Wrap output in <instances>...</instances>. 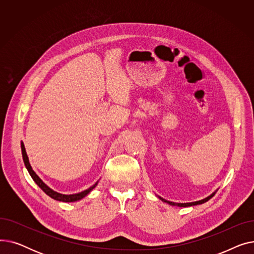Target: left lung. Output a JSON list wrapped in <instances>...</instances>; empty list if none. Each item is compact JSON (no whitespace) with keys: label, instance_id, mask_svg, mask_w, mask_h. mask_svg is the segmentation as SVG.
<instances>
[{"label":"left lung","instance_id":"1","mask_svg":"<svg viewBox=\"0 0 254 254\" xmlns=\"http://www.w3.org/2000/svg\"><path fill=\"white\" fill-rule=\"evenodd\" d=\"M215 194V192H213L212 194H210L209 196H207V197H205V198H203V199H201V201H196V202H192V203H174V202H170V201H167V199H165V198H163V197H161V196H158L159 197V199H162L163 202H165V203H167V204H169V205H171V206H178V207H190V206H195V205H199V204H203V203H206L207 201H209V199Z\"/></svg>","mask_w":254,"mask_h":254}]
</instances>
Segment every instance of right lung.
<instances>
[{"label":"right lung","mask_w":254,"mask_h":254,"mask_svg":"<svg viewBox=\"0 0 254 254\" xmlns=\"http://www.w3.org/2000/svg\"><path fill=\"white\" fill-rule=\"evenodd\" d=\"M21 153H22V158H23V163H24V166L25 168L28 169L29 173L31 177L33 178V180L36 182V184L39 186L40 189H41L47 195H49L50 197L57 199V201H60V202H76V201H79V199L83 198L85 195H87L93 189L96 188L97 184L99 181H97L95 184H93L92 186H90L89 189L81 191V192H78V193H74V194H63V193H60V192H57L53 190H51L50 188H48V186L39 178V176L36 174V173L34 172V170L32 169L31 165H30V162H29V157L28 155H26V152H25V148H24V145L23 143L21 142Z\"/></svg>","instance_id":"add662e5"}]
</instances>
